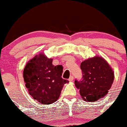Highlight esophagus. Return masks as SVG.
I'll use <instances>...</instances> for the list:
<instances>
[{
  "label": "esophagus",
  "mask_w": 127,
  "mask_h": 127,
  "mask_svg": "<svg viewBox=\"0 0 127 127\" xmlns=\"http://www.w3.org/2000/svg\"><path fill=\"white\" fill-rule=\"evenodd\" d=\"M73 80H74V77H73L72 75H71V76L69 77V81L72 82Z\"/></svg>",
  "instance_id": "1"
}]
</instances>
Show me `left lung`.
Here are the masks:
<instances>
[{"label": "left lung", "instance_id": "obj_1", "mask_svg": "<svg viewBox=\"0 0 127 127\" xmlns=\"http://www.w3.org/2000/svg\"><path fill=\"white\" fill-rule=\"evenodd\" d=\"M80 68L82 80H75V85L82 99L94 102L104 97L114 79L113 70L106 60L99 56L89 58L81 63Z\"/></svg>", "mask_w": 127, "mask_h": 127}]
</instances>
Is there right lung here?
Here are the masks:
<instances>
[{
	"mask_svg": "<svg viewBox=\"0 0 127 127\" xmlns=\"http://www.w3.org/2000/svg\"><path fill=\"white\" fill-rule=\"evenodd\" d=\"M52 58L40 53L26 63L23 71L24 82L29 95L43 104L57 101L68 80L61 77L63 66L52 64Z\"/></svg>",
	"mask_w": 127,
	"mask_h": 127,
	"instance_id": "add662e5",
	"label": "right lung"
}]
</instances>
